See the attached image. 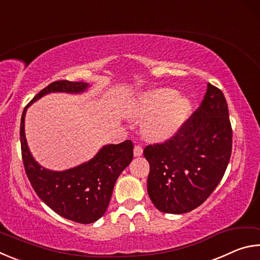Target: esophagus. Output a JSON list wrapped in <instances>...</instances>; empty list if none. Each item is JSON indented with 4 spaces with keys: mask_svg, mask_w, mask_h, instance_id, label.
<instances>
[{
    "mask_svg": "<svg viewBox=\"0 0 260 260\" xmlns=\"http://www.w3.org/2000/svg\"><path fill=\"white\" fill-rule=\"evenodd\" d=\"M143 153V149H142V147L140 146V144H138V146H135L134 147V156L135 157H139V156H141Z\"/></svg>",
    "mask_w": 260,
    "mask_h": 260,
    "instance_id": "34e87169",
    "label": "esophagus"
}]
</instances>
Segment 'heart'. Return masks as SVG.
<instances>
[{
  "mask_svg": "<svg viewBox=\"0 0 260 260\" xmlns=\"http://www.w3.org/2000/svg\"><path fill=\"white\" fill-rule=\"evenodd\" d=\"M187 99L172 88H157L141 94L129 105V114L146 118L143 131L148 139L164 140L172 135L187 116Z\"/></svg>",
  "mask_w": 260,
  "mask_h": 260,
  "instance_id": "obj_1",
  "label": "heart"
}]
</instances>
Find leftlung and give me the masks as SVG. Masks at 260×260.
Here are the masks:
<instances>
[{"label": "left lung", "instance_id": "1", "mask_svg": "<svg viewBox=\"0 0 260 260\" xmlns=\"http://www.w3.org/2000/svg\"><path fill=\"white\" fill-rule=\"evenodd\" d=\"M233 129L222 91L208 83L199 109L164 142L148 144V193L165 213H186L208 200L232 155Z\"/></svg>", "mask_w": 260, "mask_h": 260}]
</instances>
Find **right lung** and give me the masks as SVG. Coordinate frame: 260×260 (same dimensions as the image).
Instances as JSON below:
<instances>
[{"label":"right lung","instance_id":"obj_1","mask_svg":"<svg viewBox=\"0 0 260 260\" xmlns=\"http://www.w3.org/2000/svg\"><path fill=\"white\" fill-rule=\"evenodd\" d=\"M87 83L59 80L37 94L26 105L20 121V147L25 172L37 195L57 214L79 223H91L107 211L118 177L133 159L134 144L126 140L101 149L93 159L63 172L41 167L33 159L25 139L24 120L29 104L50 91L80 93Z\"/></svg>","mask_w":260,"mask_h":260}]
</instances>
